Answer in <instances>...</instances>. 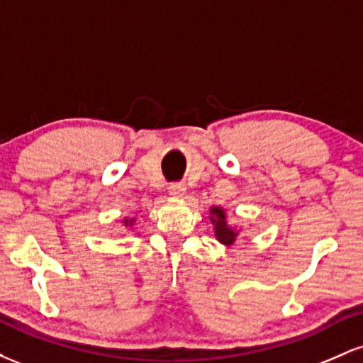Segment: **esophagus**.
<instances>
[{
    "mask_svg": "<svg viewBox=\"0 0 363 363\" xmlns=\"http://www.w3.org/2000/svg\"><path fill=\"white\" fill-rule=\"evenodd\" d=\"M184 191H186V187L182 186V184H170L169 186L170 196H176V198H179V196L184 194Z\"/></svg>",
    "mask_w": 363,
    "mask_h": 363,
    "instance_id": "esophagus-1",
    "label": "esophagus"
}]
</instances>
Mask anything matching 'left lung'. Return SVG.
Instances as JSON below:
<instances>
[{
    "mask_svg": "<svg viewBox=\"0 0 363 363\" xmlns=\"http://www.w3.org/2000/svg\"><path fill=\"white\" fill-rule=\"evenodd\" d=\"M210 213H211V223L215 225L216 239H218L220 242L225 244V245L234 244L235 239H237V234H239V232H235L234 228L228 227L227 222H225V211L222 210V208L215 206V208H211Z\"/></svg>",
    "mask_w": 363,
    "mask_h": 363,
    "instance_id": "8db88e82",
    "label": "left lung"
}]
</instances>
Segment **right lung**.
Returning a JSON list of instances; mask_svg holds the SVG:
<instances>
[{
	"instance_id": "add662e5",
	"label": "right lung",
	"mask_w": 363,
	"mask_h": 363,
	"mask_svg": "<svg viewBox=\"0 0 363 363\" xmlns=\"http://www.w3.org/2000/svg\"><path fill=\"white\" fill-rule=\"evenodd\" d=\"M133 222H135V220H124V225H126V227H131Z\"/></svg>"
}]
</instances>
